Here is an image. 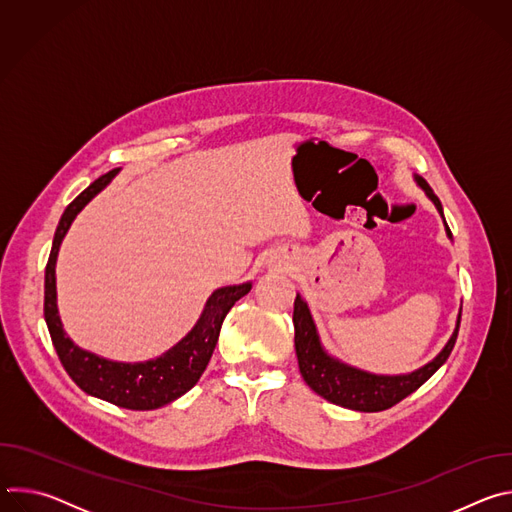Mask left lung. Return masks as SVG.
I'll return each mask as SVG.
<instances>
[{
	"instance_id": "obj_1",
	"label": "left lung",
	"mask_w": 512,
	"mask_h": 512,
	"mask_svg": "<svg viewBox=\"0 0 512 512\" xmlns=\"http://www.w3.org/2000/svg\"><path fill=\"white\" fill-rule=\"evenodd\" d=\"M415 182L421 186V190L427 194V198L435 204L437 212H440L444 218L442 202L433 194L429 184L419 176H415ZM446 233L452 239L448 225H446ZM294 328H296V354H298L300 373L308 383V387L334 405L354 409V411H364V413H375V411H385L397 405L399 401H403L407 395L417 391L437 369L442 367L456 344L460 316H458L452 338L448 340V344L440 354H437L431 362H427L425 367L409 375H395V377L360 371L330 356L320 342V334L310 314V308L300 294L296 296V302H294Z\"/></svg>"
}]
</instances>
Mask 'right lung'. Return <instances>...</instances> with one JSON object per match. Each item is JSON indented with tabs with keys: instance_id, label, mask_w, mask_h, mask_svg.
Wrapping results in <instances>:
<instances>
[{
	"instance_id": "1",
	"label": "right lung",
	"mask_w": 512,
	"mask_h": 512,
	"mask_svg": "<svg viewBox=\"0 0 512 512\" xmlns=\"http://www.w3.org/2000/svg\"><path fill=\"white\" fill-rule=\"evenodd\" d=\"M117 172L119 170H111L97 178L66 206L60 216L44 275V320L64 371L87 395L123 409L150 411L176 401L198 383L212 356L218 334H221L225 316L237 300L249 294L251 281L212 291L194 328L158 358L145 362H115L79 348L66 336L58 316L56 257L77 214L115 178Z\"/></svg>"
}]
</instances>
